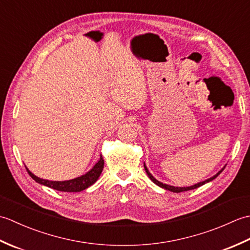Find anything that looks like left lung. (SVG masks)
<instances>
[{
    "label": "left lung",
    "instance_id": "8db88e82",
    "mask_svg": "<svg viewBox=\"0 0 250 250\" xmlns=\"http://www.w3.org/2000/svg\"><path fill=\"white\" fill-rule=\"evenodd\" d=\"M144 167H145V171H146V173H147V175H148V177H149L156 185H158L159 187H161V188L166 189V190H168V191H172V192L179 193V192H184V191H188V190H192V189H195V188H199L200 186H203V185L206 184V183L211 182V180L215 179L222 171H224V168H225L226 167H225L224 168H222L221 171H219L218 173H217L216 175H214L213 177L206 179V180H204V182H201V183H199V184H195V185H193V186H190V187H174V186H169V185H167V184H163V183H161V182H159V180H157L155 177L152 176V175L149 173V171H148V168L146 167L145 163H144Z\"/></svg>",
    "mask_w": 250,
    "mask_h": 250
}]
</instances>
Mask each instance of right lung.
<instances>
[{
    "mask_svg": "<svg viewBox=\"0 0 250 250\" xmlns=\"http://www.w3.org/2000/svg\"><path fill=\"white\" fill-rule=\"evenodd\" d=\"M103 167H104V160L102 156H101L100 160L95 163V166L90 169L89 172H87L84 175H82V176H79L77 178L64 180V182H52V180L43 179L35 176V175L32 174L28 168H26V171H28L30 176L33 178L36 183L44 185L46 187H49L58 191H64V192H79V191L87 189L88 187H90V186L97 182L101 173L103 171Z\"/></svg>",
    "mask_w": 250,
    "mask_h": 250,
    "instance_id": "1",
    "label": "right lung"
}]
</instances>
